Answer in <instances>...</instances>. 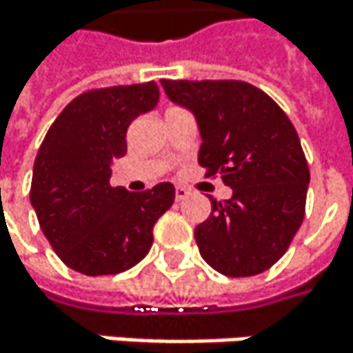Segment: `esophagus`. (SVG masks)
<instances>
[{"mask_svg": "<svg viewBox=\"0 0 353 353\" xmlns=\"http://www.w3.org/2000/svg\"><path fill=\"white\" fill-rule=\"evenodd\" d=\"M190 196V190H185V188H181V185H177L176 188V200L177 202H181L183 198H188Z\"/></svg>", "mask_w": 353, "mask_h": 353, "instance_id": "34e87169", "label": "esophagus"}]
</instances>
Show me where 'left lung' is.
<instances>
[{
  "instance_id": "8db88e82",
  "label": "left lung",
  "mask_w": 353,
  "mask_h": 353,
  "mask_svg": "<svg viewBox=\"0 0 353 353\" xmlns=\"http://www.w3.org/2000/svg\"><path fill=\"white\" fill-rule=\"evenodd\" d=\"M172 102L198 122V163L233 190L194 231L204 261L231 278L270 270L305 219L309 165L296 128L259 88L235 81L161 79Z\"/></svg>"
}]
</instances>
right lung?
Instances as JSON below:
<instances>
[{"label": "right lung", "instance_id": "right-lung-1", "mask_svg": "<svg viewBox=\"0 0 353 353\" xmlns=\"http://www.w3.org/2000/svg\"><path fill=\"white\" fill-rule=\"evenodd\" d=\"M157 102L155 81L90 90L57 116L38 149L30 202L50 247L79 274L137 265L153 245L157 219L174 204L170 181L145 192L110 185L130 122Z\"/></svg>", "mask_w": 353, "mask_h": 353}]
</instances>
